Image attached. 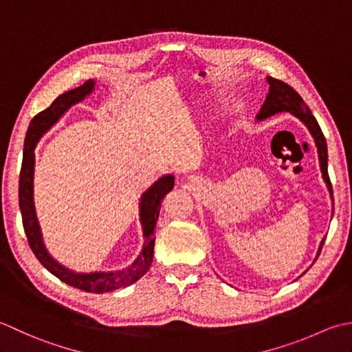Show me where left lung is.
<instances>
[{
	"label": "left lung",
	"instance_id": "1",
	"mask_svg": "<svg viewBox=\"0 0 352 352\" xmlns=\"http://www.w3.org/2000/svg\"><path fill=\"white\" fill-rule=\"evenodd\" d=\"M267 82L270 85L269 94L266 97V102L263 103L260 112H258L256 118L264 120V118L274 116V113H278V112H290V113H293V116H296L300 121H302V123L308 127V131L311 132L314 141H316L322 176H324L325 182L328 185V190H329V192H331V197H333V186H331V181H329V176H328L327 141H325L324 133H322V131H320L316 118L313 117L310 107L305 104L304 100L300 98V96L292 88V86H289L287 83L278 80V78H274V77H267ZM324 241H322V245H320L319 254L322 250V246H324Z\"/></svg>",
	"mask_w": 352,
	"mask_h": 352
}]
</instances>
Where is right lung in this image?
I'll list each match as a JSON object with an SVG mask.
<instances>
[{"instance_id": "obj_1", "label": "right lung", "mask_w": 352, "mask_h": 352, "mask_svg": "<svg viewBox=\"0 0 352 352\" xmlns=\"http://www.w3.org/2000/svg\"><path fill=\"white\" fill-rule=\"evenodd\" d=\"M94 88V82L88 80L76 89H71L65 94H60L54 102L50 104L47 109L34 116L28 126V131L24 141V157L23 167L19 173V208L23 214V226L27 235L28 245H30L33 254L38 258L39 263L48 272H52L65 284L76 287L89 293H106L127 287L129 284L135 283L152 266L153 261V248H155V226L156 220L160 217L161 202L166 197L167 192L173 190L175 177L164 176L157 181L152 188H150L141 202V221L144 226V246L142 252L133 261L132 266L120 272H109V274H74L60 264H57L52 256L47 254L42 243V235L39 231L38 220H36L34 205H33V168H34V153L33 150L38 144V141L50 127H52L57 120H59L63 112H65L71 104L80 102Z\"/></svg>"}]
</instances>
